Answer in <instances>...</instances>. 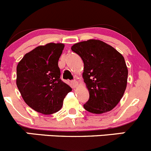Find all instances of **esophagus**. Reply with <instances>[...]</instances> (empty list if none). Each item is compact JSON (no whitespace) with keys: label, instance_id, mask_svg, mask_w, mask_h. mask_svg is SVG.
Masks as SVG:
<instances>
[{"label":"esophagus","instance_id":"esophagus-1","mask_svg":"<svg viewBox=\"0 0 151 151\" xmlns=\"http://www.w3.org/2000/svg\"><path fill=\"white\" fill-rule=\"evenodd\" d=\"M71 84L73 86V87H76L78 86V81L74 80V81H71Z\"/></svg>","mask_w":151,"mask_h":151}]
</instances>
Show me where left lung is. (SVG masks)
I'll list each match as a JSON object with an SVG mask.
<instances>
[{"mask_svg":"<svg viewBox=\"0 0 151 151\" xmlns=\"http://www.w3.org/2000/svg\"><path fill=\"white\" fill-rule=\"evenodd\" d=\"M71 50L84 62L82 76L90 93L84 109L96 114L113 110L122 98L127 87L128 70L124 57L100 40L77 43Z\"/></svg>","mask_w":151,"mask_h":151,"instance_id":"8db88e82","label":"left lung"}]
</instances>
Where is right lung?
<instances>
[{
	"mask_svg": "<svg viewBox=\"0 0 151 151\" xmlns=\"http://www.w3.org/2000/svg\"><path fill=\"white\" fill-rule=\"evenodd\" d=\"M64 48L49 43L25 54L17 66L16 84L26 104L42 114L56 113L72 88L60 78L58 62Z\"/></svg>",
	"mask_w": 151,
	"mask_h": 151,
	"instance_id": "right-lung-1",
	"label": "right lung"
}]
</instances>
